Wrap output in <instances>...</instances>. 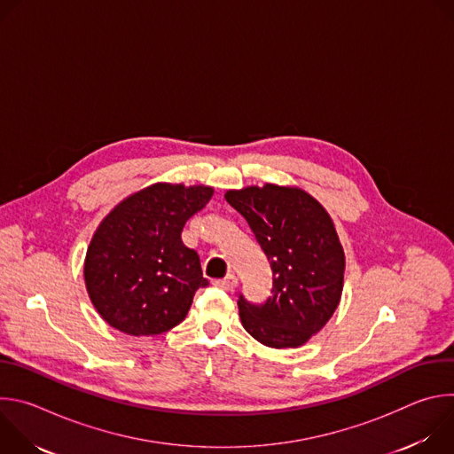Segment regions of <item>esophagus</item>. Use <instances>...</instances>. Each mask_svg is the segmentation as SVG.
Returning a JSON list of instances; mask_svg holds the SVG:
<instances>
[{
    "label": "esophagus",
    "mask_w": 454,
    "mask_h": 454,
    "mask_svg": "<svg viewBox=\"0 0 454 454\" xmlns=\"http://www.w3.org/2000/svg\"><path fill=\"white\" fill-rule=\"evenodd\" d=\"M214 284H215L217 287L224 289V291H231V289L237 286V277H235L233 273H228L224 278H221V280H215Z\"/></svg>",
    "instance_id": "obj_1"
}]
</instances>
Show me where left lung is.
<instances>
[{"instance_id": "obj_1", "label": "left lung", "mask_w": 454, "mask_h": 454, "mask_svg": "<svg viewBox=\"0 0 454 454\" xmlns=\"http://www.w3.org/2000/svg\"><path fill=\"white\" fill-rule=\"evenodd\" d=\"M224 198L247 221L273 273L264 303L251 305L240 296L242 327L271 348L305 345L327 325L343 293L345 251L333 217L291 184L246 186Z\"/></svg>"}]
</instances>
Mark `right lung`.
<instances>
[{
	"label": "right lung",
	"mask_w": 454,
	"mask_h": 454,
	"mask_svg": "<svg viewBox=\"0 0 454 454\" xmlns=\"http://www.w3.org/2000/svg\"><path fill=\"white\" fill-rule=\"evenodd\" d=\"M214 196L207 184L154 183L121 200L98 224L84 258L91 303L129 336H158L184 319L208 284L198 253L181 240L184 223Z\"/></svg>",
	"instance_id": "obj_1"
}]
</instances>
